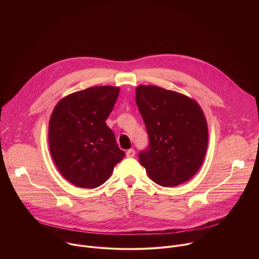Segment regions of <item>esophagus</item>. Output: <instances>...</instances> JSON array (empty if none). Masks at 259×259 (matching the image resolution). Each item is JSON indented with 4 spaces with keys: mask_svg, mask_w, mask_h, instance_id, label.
Segmentation results:
<instances>
[{
    "mask_svg": "<svg viewBox=\"0 0 259 259\" xmlns=\"http://www.w3.org/2000/svg\"><path fill=\"white\" fill-rule=\"evenodd\" d=\"M135 156V151L133 149H130L126 152V157L127 158H133Z\"/></svg>",
    "mask_w": 259,
    "mask_h": 259,
    "instance_id": "1",
    "label": "esophagus"
}]
</instances>
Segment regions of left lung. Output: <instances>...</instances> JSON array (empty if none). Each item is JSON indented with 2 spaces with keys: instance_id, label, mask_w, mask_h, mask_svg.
Returning <instances> with one entry per match:
<instances>
[{
  "instance_id": "obj_1",
  "label": "left lung",
  "mask_w": 259,
  "mask_h": 259,
  "mask_svg": "<svg viewBox=\"0 0 259 259\" xmlns=\"http://www.w3.org/2000/svg\"><path fill=\"white\" fill-rule=\"evenodd\" d=\"M136 104L149 145L139 162L162 187H175L200 169L208 145V128L199 104L188 96L157 86H138Z\"/></svg>"
}]
</instances>
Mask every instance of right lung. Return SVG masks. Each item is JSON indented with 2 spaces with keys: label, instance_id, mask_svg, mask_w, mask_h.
Returning a JSON list of instances; mask_svg holds the SVG:
<instances>
[{
  "label": "right lung",
  "instance_id": "obj_1",
  "mask_svg": "<svg viewBox=\"0 0 259 259\" xmlns=\"http://www.w3.org/2000/svg\"><path fill=\"white\" fill-rule=\"evenodd\" d=\"M120 88L91 87L72 93L55 106L49 122V146L60 173L79 188L104 183L124 158L105 121Z\"/></svg>",
  "mask_w": 259,
  "mask_h": 259
}]
</instances>
